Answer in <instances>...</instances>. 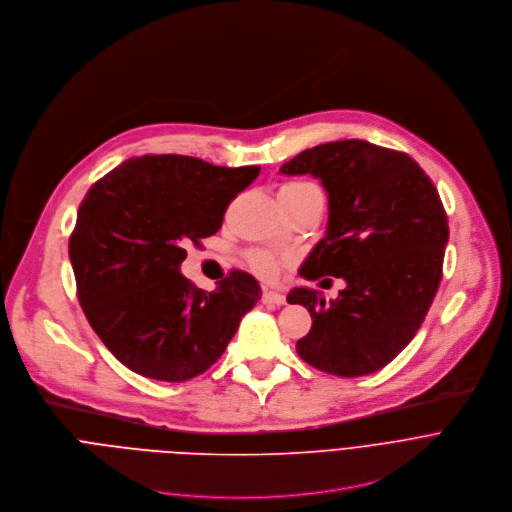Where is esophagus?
Returning a JSON list of instances; mask_svg holds the SVG:
<instances>
[{"instance_id": "obj_1", "label": "esophagus", "mask_w": 512, "mask_h": 512, "mask_svg": "<svg viewBox=\"0 0 512 512\" xmlns=\"http://www.w3.org/2000/svg\"><path fill=\"white\" fill-rule=\"evenodd\" d=\"M262 302H264V304H276V306H280V304L286 302V296L280 294V292H274V290H264V292H262Z\"/></svg>"}]
</instances>
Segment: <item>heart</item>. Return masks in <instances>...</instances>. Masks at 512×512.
<instances>
[{"label": "heart", "mask_w": 512, "mask_h": 512, "mask_svg": "<svg viewBox=\"0 0 512 512\" xmlns=\"http://www.w3.org/2000/svg\"><path fill=\"white\" fill-rule=\"evenodd\" d=\"M280 193L282 195H306V193H321V189L313 183H306V181H290L280 187ZM252 268L260 276L272 278L278 270V260L268 252H256V254H252Z\"/></svg>", "instance_id": "obj_1"}]
</instances>
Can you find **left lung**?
<instances>
[{"label":"left lung","instance_id":"obj_1","mask_svg":"<svg viewBox=\"0 0 512 512\" xmlns=\"http://www.w3.org/2000/svg\"><path fill=\"white\" fill-rule=\"evenodd\" d=\"M280 173H309L329 195L325 238L300 276L347 284L329 304L315 288L290 290L313 319L296 353L339 377L375 373L414 339L438 292L448 244L438 189L407 153L361 139L306 149Z\"/></svg>","mask_w":512,"mask_h":512}]
</instances>
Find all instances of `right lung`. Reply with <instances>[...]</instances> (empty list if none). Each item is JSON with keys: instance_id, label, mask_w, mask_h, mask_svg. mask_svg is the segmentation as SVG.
<instances>
[{"instance_id": "obj_1", "label": "right lung", "mask_w": 512, "mask_h": 512, "mask_svg": "<svg viewBox=\"0 0 512 512\" xmlns=\"http://www.w3.org/2000/svg\"><path fill=\"white\" fill-rule=\"evenodd\" d=\"M260 167H218L185 155H143L98 179L82 199L70 262L82 311L131 371L179 383L226 351L262 290L232 272L214 292L179 270L187 244L222 228L228 203Z\"/></svg>"}]
</instances>
